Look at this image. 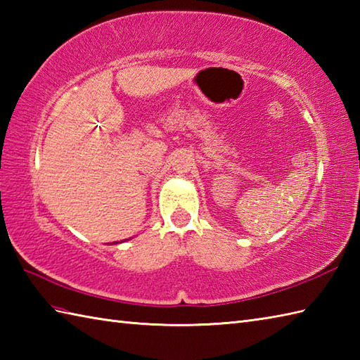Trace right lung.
Here are the masks:
<instances>
[{"mask_svg":"<svg viewBox=\"0 0 360 360\" xmlns=\"http://www.w3.org/2000/svg\"><path fill=\"white\" fill-rule=\"evenodd\" d=\"M120 243H122V241H120ZM111 244H117V241H116V243H111Z\"/></svg>","mask_w":360,"mask_h":360,"instance_id":"obj_1","label":"right lung"}]
</instances>
